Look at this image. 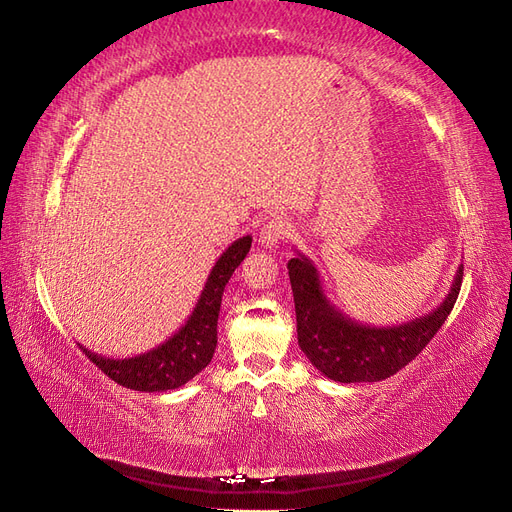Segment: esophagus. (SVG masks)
<instances>
[{
	"instance_id": "34e87169",
	"label": "esophagus",
	"mask_w": 512,
	"mask_h": 512,
	"mask_svg": "<svg viewBox=\"0 0 512 512\" xmlns=\"http://www.w3.org/2000/svg\"><path fill=\"white\" fill-rule=\"evenodd\" d=\"M291 232V225L280 219V217H274V219H268L266 223L261 225L259 229V242L266 246V249H278V244L283 242Z\"/></svg>"
}]
</instances>
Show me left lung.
<instances>
[{
    "mask_svg": "<svg viewBox=\"0 0 512 512\" xmlns=\"http://www.w3.org/2000/svg\"><path fill=\"white\" fill-rule=\"evenodd\" d=\"M287 268L300 349L312 366L338 383H376L402 370L447 321L464 278L461 263L447 298L430 315L402 325L372 327L346 317L327 300L315 263L306 255L298 251Z\"/></svg>",
    "mask_w": 512,
    "mask_h": 512,
    "instance_id": "8db88e82",
    "label": "left lung"
}]
</instances>
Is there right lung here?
Segmentation results:
<instances>
[{"instance_id": "right-lung-1", "label": "right lung", "mask_w": 512, "mask_h": 512, "mask_svg": "<svg viewBox=\"0 0 512 512\" xmlns=\"http://www.w3.org/2000/svg\"><path fill=\"white\" fill-rule=\"evenodd\" d=\"M251 242V236H242L232 242V246H227V251L210 270L200 300H197L187 323L166 342H161L151 351L125 359L97 355L78 344L82 353L114 383L127 389L153 393L183 387L210 364L214 349H217V321L223 289L249 253Z\"/></svg>"}]
</instances>
